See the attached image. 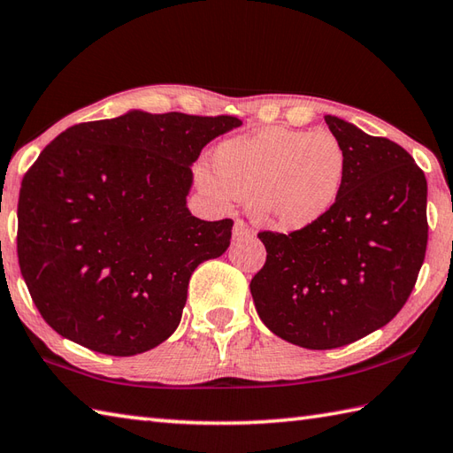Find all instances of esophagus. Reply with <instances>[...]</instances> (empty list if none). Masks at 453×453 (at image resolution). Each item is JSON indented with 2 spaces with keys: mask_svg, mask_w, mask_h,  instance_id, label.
<instances>
[{
  "mask_svg": "<svg viewBox=\"0 0 453 453\" xmlns=\"http://www.w3.org/2000/svg\"><path fill=\"white\" fill-rule=\"evenodd\" d=\"M251 235H253L251 227H249L243 219H237L234 226V239H243V237H251Z\"/></svg>",
  "mask_w": 453,
  "mask_h": 453,
  "instance_id": "obj_1",
  "label": "esophagus"
}]
</instances>
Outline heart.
<instances>
[{"mask_svg":"<svg viewBox=\"0 0 453 453\" xmlns=\"http://www.w3.org/2000/svg\"><path fill=\"white\" fill-rule=\"evenodd\" d=\"M346 153L326 130L263 128L232 138L211 153L214 173L198 167V187L218 206L247 200L257 226L292 234L317 224L339 200Z\"/></svg>","mask_w":453,"mask_h":453,"instance_id":"heart-1","label":"heart"}]
</instances>
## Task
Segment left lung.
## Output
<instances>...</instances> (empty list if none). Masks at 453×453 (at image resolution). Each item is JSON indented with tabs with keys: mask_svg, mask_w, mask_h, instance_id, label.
Segmentation results:
<instances>
[{
	"mask_svg": "<svg viewBox=\"0 0 453 453\" xmlns=\"http://www.w3.org/2000/svg\"><path fill=\"white\" fill-rule=\"evenodd\" d=\"M325 122L342 143L344 187L317 224L263 232L266 263L251 280L261 321L311 350L350 344L405 305L425 263L426 177L399 143L339 117Z\"/></svg>",
	"mask_w": 453,
	"mask_h": 453,
	"instance_id": "obj_1",
	"label": "left lung"
}]
</instances>
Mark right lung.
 Segmentation results:
<instances>
[{"instance_id":"obj_1","label":"right lung","mask_w":453,"mask_h":453,"mask_svg":"<svg viewBox=\"0 0 453 453\" xmlns=\"http://www.w3.org/2000/svg\"><path fill=\"white\" fill-rule=\"evenodd\" d=\"M242 124L132 109L75 124L48 143L21 185L17 255L58 334L134 356L175 333L192 273L227 251L234 227L190 214V167Z\"/></svg>"}]
</instances>
